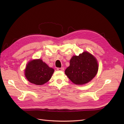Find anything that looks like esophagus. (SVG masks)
<instances>
[{
	"instance_id": "1",
	"label": "esophagus",
	"mask_w": 124,
	"mask_h": 124,
	"mask_svg": "<svg viewBox=\"0 0 124 124\" xmlns=\"http://www.w3.org/2000/svg\"><path fill=\"white\" fill-rule=\"evenodd\" d=\"M57 70H59V71H64V68L63 67H61V68H57Z\"/></svg>"
}]
</instances>
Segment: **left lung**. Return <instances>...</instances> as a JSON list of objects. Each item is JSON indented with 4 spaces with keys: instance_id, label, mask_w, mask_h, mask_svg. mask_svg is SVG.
Segmentation results:
<instances>
[{
    "instance_id": "left-lung-1",
    "label": "left lung",
    "mask_w": 124,
    "mask_h": 124,
    "mask_svg": "<svg viewBox=\"0 0 124 124\" xmlns=\"http://www.w3.org/2000/svg\"><path fill=\"white\" fill-rule=\"evenodd\" d=\"M98 69L96 58L85 51L79 56H73L71 58L70 66L65 71V73L74 84L82 85L92 80L96 75Z\"/></svg>"
}]
</instances>
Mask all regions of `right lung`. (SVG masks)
Segmentation results:
<instances>
[{
    "mask_svg": "<svg viewBox=\"0 0 124 124\" xmlns=\"http://www.w3.org/2000/svg\"><path fill=\"white\" fill-rule=\"evenodd\" d=\"M54 70L39 59L30 61L26 66L24 75L28 80L36 85H43L52 77Z\"/></svg>",
    "mask_w": 124,
    "mask_h": 124,
    "instance_id": "1",
    "label": "right lung"
}]
</instances>
